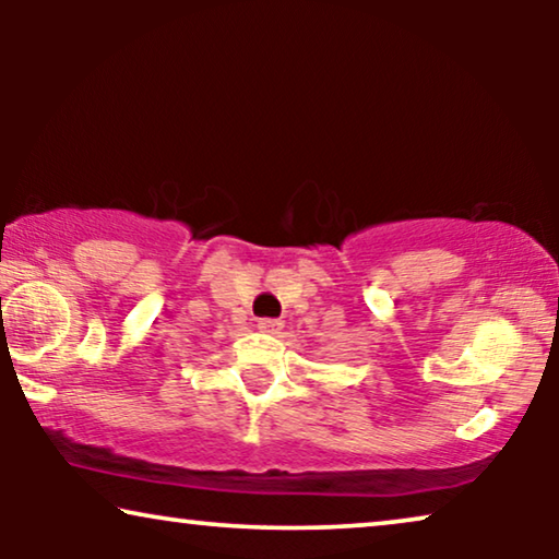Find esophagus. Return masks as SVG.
<instances>
[{
	"instance_id": "esophagus-1",
	"label": "esophagus",
	"mask_w": 559,
	"mask_h": 559,
	"mask_svg": "<svg viewBox=\"0 0 559 559\" xmlns=\"http://www.w3.org/2000/svg\"><path fill=\"white\" fill-rule=\"evenodd\" d=\"M282 325H285V323H282V320H274V318H262V320H259V331H262V333H280L282 331Z\"/></svg>"
}]
</instances>
